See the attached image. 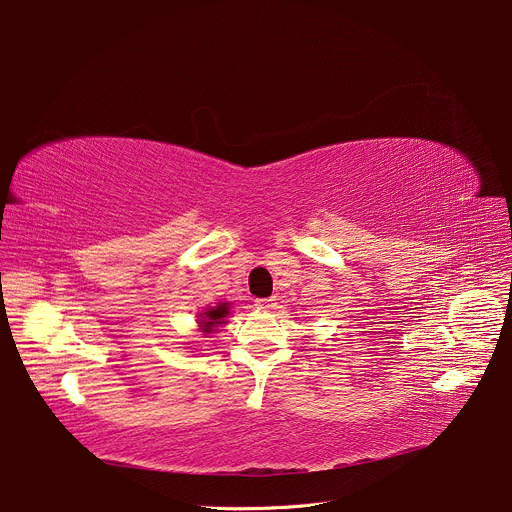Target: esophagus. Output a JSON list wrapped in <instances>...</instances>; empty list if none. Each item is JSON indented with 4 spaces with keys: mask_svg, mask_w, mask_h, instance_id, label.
<instances>
[{
    "mask_svg": "<svg viewBox=\"0 0 512 512\" xmlns=\"http://www.w3.org/2000/svg\"><path fill=\"white\" fill-rule=\"evenodd\" d=\"M255 305L259 309H272L276 305V299L274 297H265V299H255Z\"/></svg>",
    "mask_w": 512,
    "mask_h": 512,
    "instance_id": "esophagus-1",
    "label": "esophagus"
}]
</instances>
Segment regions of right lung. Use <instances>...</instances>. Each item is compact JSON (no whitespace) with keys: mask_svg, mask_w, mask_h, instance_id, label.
I'll use <instances>...</instances> for the list:
<instances>
[{"mask_svg":"<svg viewBox=\"0 0 512 512\" xmlns=\"http://www.w3.org/2000/svg\"><path fill=\"white\" fill-rule=\"evenodd\" d=\"M230 314V303H219L215 307L205 309L201 314V320H198V326H201V332L205 335H211V332H217V326L226 324V318Z\"/></svg>","mask_w":512,"mask_h":512,"instance_id":"right-lung-1","label":"right lung"}]
</instances>
